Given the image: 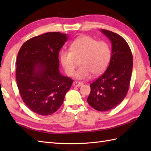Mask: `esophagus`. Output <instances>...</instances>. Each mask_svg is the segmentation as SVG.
<instances>
[{"label": "esophagus", "mask_w": 151, "mask_h": 151, "mask_svg": "<svg viewBox=\"0 0 151 151\" xmlns=\"http://www.w3.org/2000/svg\"><path fill=\"white\" fill-rule=\"evenodd\" d=\"M83 85V83L82 82H78V81H75L73 82V86H76V87H79V86H81Z\"/></svg>", "instance_id": "obj_1"}]
</instances>
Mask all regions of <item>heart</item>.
<instances>
[{
  "label": "heart",
  "instance_id": "heart-1",
  "mask_svg": "<svg viewBox=\"0 0 151 151\" xmlns=\"http://www.w3.org/2000/svg\"><path fill=\"white\" fill-rule=\"evenodd\" d=\"M111 58V49L104 41H98L95 38L83 36L74 40L70 50H63L60 53V60L65 73L72 76L80 60L81 66L75 74L77 79L100 75L107 68Z\"/></svg>",
  "mask_w": 151,
  "mask_h": 151
}]
</instances>
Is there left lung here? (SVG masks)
Returning <instances> with one entry per match:
<instances>
[{
	"label": "left lung",
	"mask_w": 151,
	"mask_h": 151,
	"mask_svg": "<svg viewBox=\"0 0 151 151\" xmlns=\"http://www.w3.org/2000/svg\"><path fill=\"white\" fill-rule=\"evenodd\" d=\"M101 32L111 42V56L107 69L90 84L88 104L96 110L106 111L120 104L129 91L133 57L127 41L113 32Z\"/></svg>",
	"instance_id": "left-lung-1"
}]
</instances>
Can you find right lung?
<instances>
[{
  "mask_svg": "<svg viewBox=\"0 0 151 151\" xmlns=\"http://www.w3.org/2000/svg\"><path fill=\"white\" fill-rule=\"evenodd\" d=\"M67 34L47 32L27 41L16 61V81L22 101L38 115H49L62 104L73 81L60 74L58 54Z\"/></svg>",
  "mask_w": 151,
  "mask_h": 151,
  "instance_id": "right-lung-1",
  "label": "right lung"
}]
</instances>
